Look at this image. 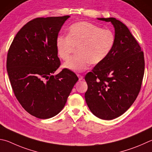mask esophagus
<instances>
[{
	"instance_id": "1",
	"label": "esophagus",
	"mask_w": 152,
	"mask_h": 152,
	"mask_svg": "<svg viewBox=\"0 0 152 152\" xmlns=\"http://www.w3.org/2000/svg\"><path fill=\"white\" fill-rule=\"evenodd\" d=\"M78 76L79 80H83V78H84V77H83V76H82V75H80V74H78Z\"/></svg>"
}]
</instances>
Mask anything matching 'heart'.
I'll list each match as a JSON object with an SVG mask.
<instances>
[{
	"instance_id": "obj_1",
	"label": "heart",
	"mask_w": 152,
	"mask_h": 152,
	"mask_svg": "<svg viewBox=\"0 0 152 152\" xmlns=\"http://www.w3.org/2000/svg\"><path fill=\"white\" fill-rule=\"evenodd\" d=\"M114 33L88 22H78L70 26L68 36H59L56 40L57 53L66 60L77 48V55L70 58L64 67L74 72L86 70L90 63L98 64L106 58L115 44Z\"/></svg>"
}]
</instances>
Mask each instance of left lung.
Instances as JSON below:
<instances>
[{
  "label": "left lung",
  "mask_w": 152,
  "mask_h": 152,
  "mask_svg": "<svg viewBox=\"0 0 152 152\" xmlns=\"http://www.w3.org/2000/svg\"><path fill=\"white\" fill-rule=\"evenodd\" d=\"M98 20L111 22L115 40L106 58L86 75L88 90L85 99L94 115L110 120L126 112L138 96L144 74V55L122 22L115 18Z\"/></svg>",
  "instance_id": "8db88e82"
}]
</instances>
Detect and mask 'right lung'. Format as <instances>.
Returning <instances> with one entry per match:
<instances>
[{
    "label": "right lung",
    "instance_id": "obj_1",
    "mask_svg": "<svg viewBox=\"0 0 152 152\" xmlns=\"http://www.w3.org/2000/svg\"><path fill=\"white\" fill-rule=\"evenodd\" d=\"M70 16L37 18L23 26L7 54V69L14 94L26 111L40 119L57 115L64 107L76 74L60 66L56 40Z\"/></svg>",
    "mask_w": 152,
    "mask_h": 152
}]
</instances>
